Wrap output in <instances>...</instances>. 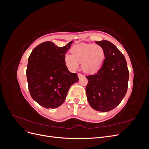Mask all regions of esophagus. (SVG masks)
Listing matches in <instances>:
<instances>
[{"label":"esophagus","mask_w":149,"mask_h":149,"mask_svg":"<svg viewBox=\"0 0 149 149\" xmlns=\"http://www.w3.org/2000/svg\"><path fill=\"white\" fill-rule=\"evenodd\" d=\"M78 78L80 79V78H81L82 77H83V76H84V74H83L82 73H79L78 74Z\"/></svg>","instance_id":"34e87169"}]
</instances>
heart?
<instances>
[{
	"label": "heart",
	"mask_w": 149,
	"mask_h": 149,
	"mask_svg": "<svg viewBox=\"0 0 149 149\" xmlns=\"http://www.w3.org/2000/svg\"><path fill=\"white\" fill-rule=\"evenodd\" d=\"M71 54L65 56V63L71 70H76L81 63L83 70L87 73H95L100 69L104 59V51L99 45H76L70 49Z\"/></svg>",
	"instance_id": "1"
}]
</instances>
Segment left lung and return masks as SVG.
<instances>
[{
	"instance_id": "obj_1",
	"label": "left lung",
	"mask_w": 149,
	"mask_h": 149,
	"mask_svg": "<svg viewBox=\"0 0 149 149\" xmlns=\"http://www.w3.org/2000/svg\"><path fill=\"white\" fill-rule=\"evenodd\" d=\"M104 51L105 60L94 74L86 76V87L89 105L98 111L107 112L118 106L128 88L129 70L124 55L109 41L96 42Z\"/></svg>"
}]
</instances>
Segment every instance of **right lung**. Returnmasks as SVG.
<instances>
[{
    "mask_svg": "<svg viewBox=\"0 0 149 149\" xmlns=\"http://www.w3.org/2000/svg\"><path fill=\"white\" fill-rule=\"evenodd\" d=\"M73 42L61 47L52 42H43L29 57L26 74L30 94L47 109L60 106L71 86L79 80L77 73H71L65 63V54Z\"/></svg>",
    "mask_w": 149,
    "mask_h": 149,
    "instance_id": "obj_1",
    "label": "right lung"
}]
</instances>
